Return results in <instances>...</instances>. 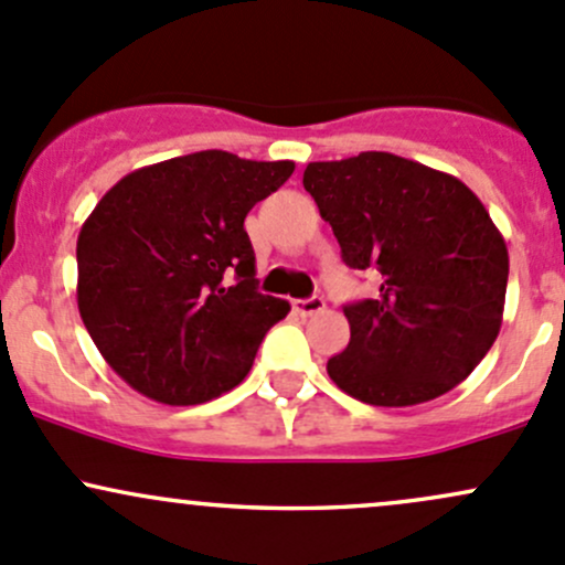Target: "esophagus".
I'll list each match as a JSON object with an SVG mask.
<instances>
[{"label":"esophagus","instance_id":"esophagus-1","mask_svg":"<svg viewBox=\"0 0 565 565\" xmlns=\"http://www.w3.org/2000/svg\"><path fill=\"white\" fill-rule=\"evenodd\" d=\"M292 308L295 313H300V317H313V313L324 311V300L322 298H308V300H292Z\"/></svg>","mask_w":565,"mask_h":565}]
</instances>
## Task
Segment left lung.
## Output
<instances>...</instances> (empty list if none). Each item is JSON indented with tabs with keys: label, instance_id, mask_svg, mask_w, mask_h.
I'll return each mask as SVG.
<instances>
[{
	"label": "left lung",
	"instance_id": "obj_1",
	"mask_svg": "<svg viewBox=\"0 0 565 565\" xmlns=\"http://www.w3.org/2000/svg\"><path fill=\"white\" fill-rule=\"evenodd\" d=\"M302 186L341 243L373 267V300L343 308L349 347L328 360L338 390L371 406H417L482 362L503 322L509 252L460 178L387 151L311 162Z\"/></svg>",
	"mask_w": 565,
	"mask_h": 565
}]
</instances>
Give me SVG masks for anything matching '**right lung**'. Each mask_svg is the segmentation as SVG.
<instances>
[{
	"label": "right lung",
	"instance_id": "1",
	"mask_svg": "<svg viewBox=\"0 0 565 565\" xmlns=\"http://www.w3.org/2000/svg\"><path fill=\"white\" fill-rule=\"evenodd\" d=\"M292 173L295 162L198 151L105 192L78 235V311L129 387L194 406L246 379L289 302L257 292L243 218Z\"/></svg>",
	"mask_w": 565,
	"mask_h": 565
}]
</instances>
